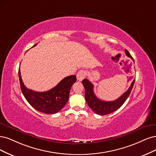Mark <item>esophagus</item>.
I'll list each match as a JSON object with an SVG mask.
<instances>
[{"instance_id": "1", "label": "esophagus", "mask_w": 156, "mask_h": 156, "mask_svg": "<svg viewBox=\"0 0 156 156\" xmlns=\"http://www.w3.org/2000/svg\"><path fill=\"white\" fill-rule=\"evenodd\" d=\"M85 76H86V72L83 71V70H81V71H78L77 73V80L78 81H82V80L85 78Z\"/></svg>"}]
</instances>
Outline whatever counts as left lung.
Here are the masks:
<instances>
[{
	"label": "left lung",
	"mask_w": 156,
	"mask_h": 156,
	"mask_svg": "<svg viewBox=\"0 0 156 156\" xmlns=\"http://www.w3.org/2000/svg\"><path fill=\"white\" fill-rule=\"evenodd\" d=\"M125 53L128 57L132 58L133 60L131 54L126 49H125ZM135 80V79L133 80L129 89L119 98L113 100V101L108 102L104 101V100L98 98L93 91V84L91 82H89L87 79H83L82 80V84L85 87V99L90 108L96 114L105 115L113 113L121 107L128 98L133 87Z\"/></svg>",
	"instance_id": "left-lung-1"
}]
</instances>
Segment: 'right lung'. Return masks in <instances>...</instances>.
<instances>
[{
	"label": "right lung",
	"mask_w": 156,
	"mask_h": 156,
	"mask_svg": "<svg viewBox=\"0 0 156 156\" xmlns=\"http://www.w3.org/2000/svg\"><path fill=\"white\" fill-rule=\"evenodd\" d=\"M18 73L21 91L28 102L37 111L47 114L56 113L65 106L69 100L72 85L76 82V76L71 75L63 78L56 86L48 91L37 92L28 89L24 85L20 68Z\"/></svg>",
	"instance_id": "1"
}]
</instances>
